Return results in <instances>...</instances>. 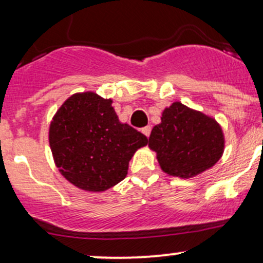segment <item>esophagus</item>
<instances>
[{
    "instance_id": "obj_1",
    "label": "esophagus",
    "mask_w": 263,
    "mask_h": 263,
    "mask_svg": "<svg viewBox=\"0 0 263 263\" xmlns=\"http://www.w3.org/2000/svg\"><path fill=\"white\" fill-rule=\"evenodd\" d=\"M142 134L146 136V137H149V135H151V126H146V127L142 128Z\"/></svg>"
}]
</instances>
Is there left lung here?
Segmentation results:
<instances>
[{"label": "left lung", "instance_id": "1", "mask_svg": "<svg viewBox=\"0 0 263 263\" xmlns=\"http://www.w3.org/2000/svg\"><path fill=\"white\" fill-rule=\"evenodd\" d=\"M148 147L164 173L193 178L213 167L224 153L225 138L215 119L176 101L162 112Z\"/></svg>", "mask_w": 263, "mask_h": 263}]
</instances>
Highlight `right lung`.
Here are the masks:
<instances>
[{
  "instance_id": "obj_1",
  "label": "right lung",
  "mask_w": 263,
  "mask_h": 263,
  "mask_svg": "<svg viewBox=\"0 0 263 263\" xmlns=\"http://www.w3.org/2000/svg\"><path fill=\"white\" fill-rule=\"evenodd\" d=\"M112 100L92 91L66 99L49 126V144L62 176L77 188L104 192L127 176L144 135L120 122Z\"/></svg>"
}]
</instances>
